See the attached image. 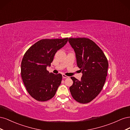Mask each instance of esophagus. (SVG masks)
I'll return each mask as SVG.
<instances>
[{
  "label": "esophagus",
  "mask_w": 130,
  "mask_h": 130,
  "mask_svg": "<svg viewBox=\"0 0 130 130\" xmlns=\"http://www.w3.org/2000/svg\"><path fill=\"white\" fill-rule=\"evenodd\" d=\"M62 77H63V78H68L69 77V76L66 75L65 74H63V75H62Z\"/></svg>",
  "instance_id": "esophagus-1"
}]
</instances>
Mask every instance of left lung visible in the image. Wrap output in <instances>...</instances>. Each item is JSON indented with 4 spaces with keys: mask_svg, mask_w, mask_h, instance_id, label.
<instances>
[{
    "mask_svg": "<svg viewBox=\"0 0 130 130\" xmlns=\"http://www.w3.org/2000/svg\"><path fill=\"white\" fill-rule=\"evenodd\" d=\"M68 41L75 52L77 65L82 73L80 81L70 77L73 84L70 92L78 103H89L104 87L107 75V59L100 47L89 38H69Z\"/></svg>",
    "mask_w": 130,
    "mask_h": 130,
    "instance_id": "1",
    "label": "left lung"
}]
</instances>
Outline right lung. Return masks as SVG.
Instances as JSON below:
<instances>
[{
	"label": "right lung",
	"instance_id": "right-lung-1",
	"mask_svg": "<svg viewBox=\"0 0 130 130\" xmlns=\"http://www.w3.org/2000/svg\"><path fill=\"white\" fill-rule=\"evenodd\" d=\"M68 38L42 39L30 46L21 63V76L27 92L34 99L46 101L55 95L62 75L46 70L55 54L67 42Z\"/></svg>",
	"mask_w": 130,
	"mask_h": 130
}]
</instances>
